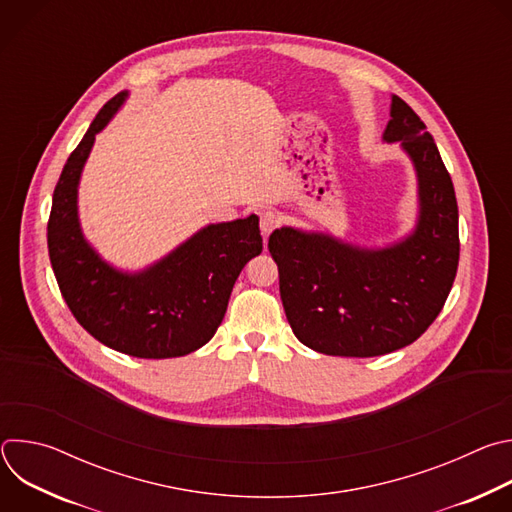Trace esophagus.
Instances as JSON below:
<instances>
[{
  "label": "esophagus",
  "mask_w": 512,
  "mask_h": 512,
  "mask_svg": "<svg viewBox=\"0 0 512 512\" xmlns=\"http://www.w3.org/2000/svg\"><path fill=\"white\" fill-rule=\"evenodd\" d=\"M279 225V216L273 212V210H263L259 214V227H261V233L267 237L275 227Z\"/></svg>",
  "instance_id": "34e87169"
}]
</instances>
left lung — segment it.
Returning <instances> with one entry per match:
<instances>
[{"label":"left lung","instance_id":"1","mask_svg":"<svg viewBox=\"0 0 512 512\" xmlns=\"http://www.w3.org/2000/svg\"><path fill=\"white\" fill-rule=\"evenodd\" d=\"M385 143H399L417 178L415 227L385 247L320 231L275 229L287 322L302 344L330 356H381L415 342L442 312L458 259V202L437 145L417 113L391 95Z\"/></svg>","mask_w":512,"mask_h":512}]
</instances>
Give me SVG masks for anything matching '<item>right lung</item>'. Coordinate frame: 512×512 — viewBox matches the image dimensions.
Instances as JSON below:
<instances>
[{
	"label": "right lung",
	"mask_w": 512,
	"mask_h": 512,
	"mask_svg": "<svg viewBox=\"0 0 512 512\" xmlns=\"http://www.w3.org/2000/svg\"><path fill=\"white\" fill-rule=\"evenodd\" d=\"M115 95L66 160L52 196L48 255L60 294L77 322L105 346L137 358H174L204 346L221 326L233 285L263 251L259 216L206 225L141 271L105 261L85 239L79 184L105 129L127 101Z\"/></svg>",
	"instance_id": "right-lung-1"
}]
</instances>
